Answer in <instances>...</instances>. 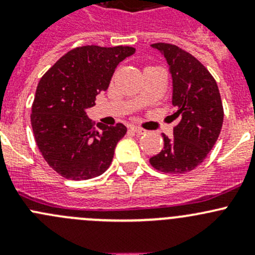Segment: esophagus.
Wrapping results in <instances>:
<instances>
[{
    "mask_svg": "<svg viewBox=\"0 0 255 255\" xmlns=\"http://www.w3.org/2000/svg\"><path fill=\"white\" fill-rule=\"evenodd\" d=\"M130 129H132L134 133H137V134H144V133H146V130L144 129V128L138 127V126H133Z\"/></svg>",
    "mask_w": 255,
    "mask_h": 255,
    "instance_id": "34e87169",
    "label": "esophagus"
}]
</instances>
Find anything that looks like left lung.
I'll return each instance as SVG.
<instances>
[{"instance_id":"8db88e82","label":"left lung","mask_w":255,"mask_h":255,"mask_svg":"<svg viewBox=\"0 0 255 255\" xmlns=\"http://www.w3.org/2000/svg\"><path fill=\"white\" fill-rule=\"evenodd\" d=\"M170 66L173 105L177 120L173 137L163 134L164 148L149 159L161 173L184 174L206 159L221 133L223 106L215 78L194 55L177 45L154 43Z\"/></svg>"}]
</instances>
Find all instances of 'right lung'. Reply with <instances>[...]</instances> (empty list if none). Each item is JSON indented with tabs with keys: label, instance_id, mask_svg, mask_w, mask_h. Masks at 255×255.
<instances>
[{
	"label": "right lung",
	"instance_id": "add662e5",
	"mask_svg": "<svg viewBox=\"0 0 255 255\" xmlns=\"http://www.w3.org/2000/svg\"><path fill=\"white\" fill-rule=\"evenodd\" d=\"M134 48L84 45L61 56L42 76L32 105L33 134L43 158L70 180L96 177L109 169L127 128L100 125L94 129L85 110L107 90L116 66Z\"/></svg>",
	"mask_w": 255,
	"mask_h": 255
}]
</instances>
